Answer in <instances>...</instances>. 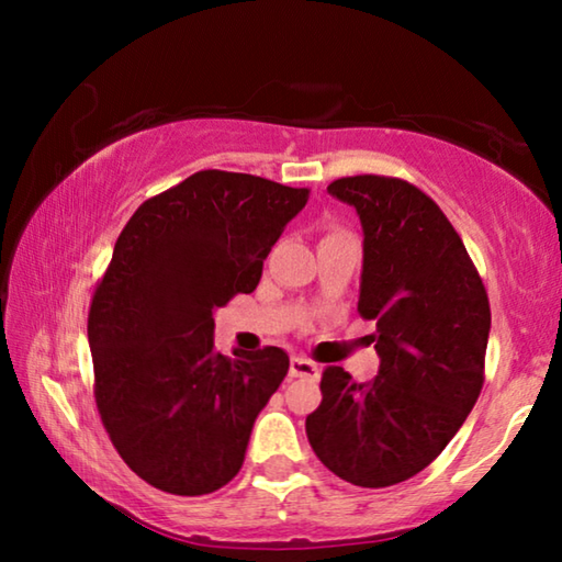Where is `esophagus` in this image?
<instances>
[{"label": "esophagus", "mask_w": 562, "mask_h": 562, "mask_svg": "<svg viewBox=\"0 0 562 562\" xmlns=\"http://www.w3.org/2000/svg\"><path fill=\"white\" fill-rule=\"evenodd\" d=\"M290 376L292 379H300V376H319V367L315 364L312 359H304V357H292L290 359Z\"/></svg>", "instance_id": "34e87169"}]
</instances>
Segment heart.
<instances>
[{
    "mask_svg": "<svg viewBox=\"0 0 562 562\" xmlns=\"http://www.w3.org/2000/svg\"><path fill=\"white\" fill-rule=\"evenodd\" d=\"M329 235H335V233H329Z\"/></svg>",
    "mask_w": 562,
    "mask_h": 562,
    "instance_id": "b5f03b06",
    "label": "heart"
}]
</instances>
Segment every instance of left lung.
Wrapping results in <instances>:
<instances>
[{
  "label": "left lung",
  "instance_id": "obj_1",
  "mask_svg": "<svg viewBox=\"0 0 562 562\" xmlns=\"http://www.w3.org/2000/svg\"><path fill=\"white\" fill-rule=\"evenodd\" d=\"M327 190L355 205L364 227L357 312L376 322L382 364L367 384L327 367L304 429L331 473L386 488L424 471L473 408L486 379L491 304L461 235L424 190L372 173Z\"/></svg>",
  "mask_w": 562,
  "mask_h": 562
}]
</instances>
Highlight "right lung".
<instances>
[{
	"label": "right lung",
	"mask_w": 562,
	"mask_h": 562,
	"mask_svg": "<svg viewBox=\"0 0 562 562\" xmlns=\"http://www.w3.org/2000/svg\"><path fill=\"white\" fill-rule=\"evenodd\" d=\"M310 188L198 170L131 215L89 307L93 396L113 449L150 486L205 496L235 479L290 357L213 345V312L258 288Z\"/></svg>",
	"instance_id": "obj_1"
}]
</instances>
